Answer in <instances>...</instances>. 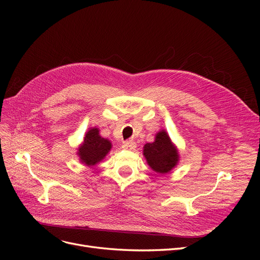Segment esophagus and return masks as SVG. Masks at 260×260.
<instances>
[{
  "label": "esophagus",
  "instance_id": "34e87169",
  "mask_svg": "<svg viewBox=\"0 0 260 260\" xmlns=\"http://www.w3.org/2000/svg\"><path fill=\"white\" fill-rule=\"evenodd\" d=\"M122 146H123V148H125V149H130V151H132V149H136L137 144H136L135 141H128V142L123 143Z\"/></svg>",
  "mask_w": 260,
  "mask_h": 260
}]
</instances>
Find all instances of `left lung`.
Returning <instances> with one entry per match:
<instances>
[{
    "label": "left lung",
    "mask_w": 260,
    "mask_h": 260,
    "mask_svg": "<svg viewBox=\"0 0 260 260\" xmlns=\"http://www.w3.org/2000/svg\"><path fill=\"white\" fill-rule=\"evenodd\" d=\"M143 153L147 164L158 174H167L179 160L177 149L171 144L168 135L164 130L157 133L155 142L144 145Z\"/></svg>",
    "instance_id": "obj_1"
}]
</instances>
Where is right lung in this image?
<instances>
[{
	"label": "right lung",
	"instance_id": "right-lung-1",
	"mask_svg": "<svg viewBox=\"0 0 260 260\" xmlns=\"http://www.w3.org/2000/svg\"><path fill=\"white\" fill-rule=\"evenodd\" d=\"M111 142L102 138L99 135V130L94 128L86 132L83 144L80 146L78 155L86 166H93L103 159L108 151H111Z\"/></svg>",
	"mask_w": 260,
	"mask_h": 260
}]
</instances>
